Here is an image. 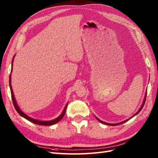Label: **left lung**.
Returning <instances> with one entry per match:
<instances>
[{"instance_id":"obj_1","label":"left lung","mask_w":158,"mask_h":158,"mask_svg":"<svg viewBox=\"0 0 158 158\" xmlns=\"http://www.w3.org/2000/svg\"><path fill=\"white\" fill-rule=\"evenodd\" d=\"M146 94H147V92L146 93V95H145V98H144V102H143V103H142V106H141V107L140 108V109L138 110V112L135 114V115H136V114H137L138 113H139L141 110H142V109L143 108V107H144V103H145V102H146ZM134 115V116H135ZM134 116H132V117H134ZM97 118V117H96ZM132 118V117H131ZM97 119L100 122V123H103V124H105V125H111V126H116V125H121V124H123V123H125V122H127V121H128L129 119L130 118H128V119H127L126 121H123V122H121V123H117V124H109V123H105V122H103V121H101V120H99V118H97Z\"/></svg>"}]
</instances>
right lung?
Masks as SVG:
<instances>
[{
    "instance_id": "1",
    "label": "right lung",
    "mask_w": 158,
    "mask_h": 158,
    "mask_svg": "<svg viewBox=\"0 0 158 158\" xmlns=\"http://www.w3.org/2000/svg\"><path fill=\"white\" fill-rule=\"evenodd\" d=\"M15 56V55H14ZM14 56L13 57L12 59V63H13V60H14ZM11 81H10V77H9V84H10V92H11V96H12V102H13V104H14V107H15L16 111L20 114V115L22 117H23V118H25L26 119H27V120H28L29 121L33 123H35V124H37V125H44V126H49V125H54V124L55 123H57L59 121H60L62 118H63L64 115L65 114V111H66V107H67V106L68 105H66V107H64V111H63V113H61L59 117H58L57 118H56L55 119H54V120H52V121H39V120H36V119H33L30 117H28L27 115H26V114L23 113L21 109L19 108V107L18 106V105L16 103V102L15 99H14V94H13V92H12V85H11Z\"/></svg>"
}]
</instances>
